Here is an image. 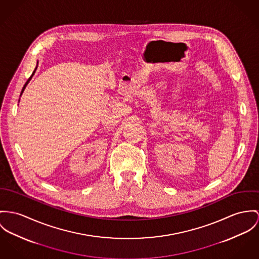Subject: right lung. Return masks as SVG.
Wrapping results in <instances>:
<instances>
[{
  "label": "right lung",
  "mask_w": 259,
  "mask_h": 259,
  "mask_svg": "<svg viewBox=\"0 0 259 259\" xmlns=\"http://www.w3.org/2000/svg\"><path fill=\"white\" fill-rule=\"evenodd\" d=\"M37 64H38V61H37ZM36 69H37V65H36V68L34 69V71H33V73H32V75L30 76V78L28 79V80H26V82L24 83V85H23V88H22V90H21V93H20V97H21V95H22V93H23V91H24V89L26 88V85H27V83L29 82V80H31V78L33 77V75H34V73H35V71H36ZM20 101V100H19Z\"/></svg>",
  "instance_id": "right-lung-1"
}]
</instances>
